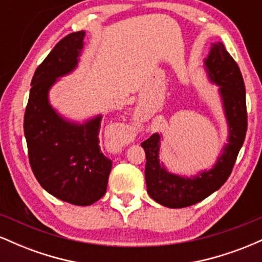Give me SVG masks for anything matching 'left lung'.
<instances>
[{"mask_svg": "<svg viewBox=\"0 0 262 262\" xmlns=\"http://www.w3.org/2000/svg\"><path fill=\"white\" fill-rule=\"evenodd\" d=\"M209 80L219 86L225 117L229 125V143L223 148L214 166L192 179L170 173L159 161L161 137L152 134L141 143L146 155L145 181L149 196L169 208H183L207 198L224 185L230 176L248 129L245 85L235 60L223 43L212 45L204 61Z\"/></svg>", "mask_w": 262, "mask_h": 262, "instance_id": "1", "label": "left lung"}]
</instances>
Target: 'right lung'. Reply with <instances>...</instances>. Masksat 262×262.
Segmentation results:
<instances>
[{"mask_svg": "<svg viewBox=\"0 0 262 262\" xmlns=\"http://www.w3.org/2000/svg\"><path fill=\"white\" fill-rule=\"evenodd\" d=\"M83 38V31L70 33L38 66L23 124L35 179L54 197L75 206H90L103 197L112 169L100 146L102 117L83 124L65 121L48 100L56 79L76 68Z\"/></svg>", "mask_w": 262, "mask_h": 262, "instance_id": "obj_1", "label": "right lung"}]
</instances>
